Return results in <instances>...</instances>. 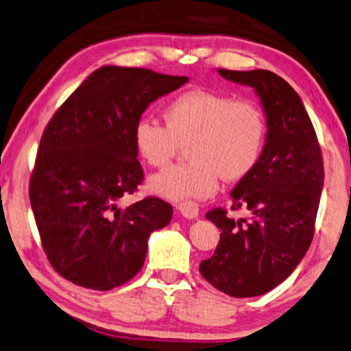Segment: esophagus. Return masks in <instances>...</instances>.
Wrapping results in <instances>:
<instances>
[{
  "instance_id": "obj_1",
  "label": "esophagus",
  "mask_w": 351,
  "mask_h": 351,
  "mask_svg": "<svg viewBox=\"0 0 351 351\" xmlns=\"http://www.w3.org/2000/svg\"><path fill=\"white\" fill-rule=\"evenodd\" d=\"M176 208H178V212L188 219H194L199 217V205L194 202H189V200L178 204L176 205Z\"/></svg>"
}]
</instances>
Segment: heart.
<instances>
[{
  "instance_id": "1",
  "label": "heart",
  "mask_w": 351,
  "mask_h": 351,
  "mask_svg": "<svg viewBox=\"0 0 351 351\" xmlns=\"http://www.w3.org/2000/svg\"><path fill=\"white\" fill-rule=\"evenodd\" d=\"M163 117L167 125L149 117L139 119L133 143L138 156L157 168L188 144L191 160L149 180V191L171 202L210 197L217 193L219 176L226 181L244 178L263 151L266 119L252 99L195 88L173 97Z\"/></svg>"
}]
</instances>
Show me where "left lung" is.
<instances>
[{"label":"left lung","instance_id":"8db88e82","mask_svg":"<svg viewBox=\"0 0 351 351\" xmlns=\"http://www.w3.org/2000/svg\"><path fill=\"white\" fill-rule=\"evenodd\" d=\"M224 80L254 88L266 117L263 151L249 175L231 191L234 219L226 210L205 215L221 231L200 274L231 297H256L291 276L310 249L324 186L321 147L297 91L269 70H224Z\"/></svg>","mask_w":351,"mask_h":351}]
</instances>
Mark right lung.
<instances>
[{"label":"right lung","mask_w":351,"mask_h":351,"mask_svg":"<svg viewBox=\"0 0 351 351\" xmlns=\"http://www.w3.org/2000/svg\"><path fill=\"white\" fill-rule=\"evenodd\" d=\"M149 69L102 65L59 107L41 136L30 204L41 244L60 276L110 291L136 276L154 231L173 208L157 197L120 207L144 173L133 128L149 104L188 83Z\"/></svg>","instance_id":"right-lung-1"}]
</instances>
